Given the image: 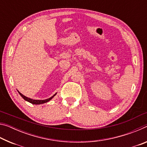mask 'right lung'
<instances>
[{"instance_id":"right-lung-1","label":"right lung","mask_w":147,"mask_h":147,"mask_svg":"<svg viewBox=\"0 0 147 147\" xmlns=\"http://www.w3.org/2000/svg\"><path fill=\"white\" fill-rule=\"evenodd\" d=\"M18 92H19V93L20 95H21L22 97H23V98H24V100L28 102H30V103H32V104H44V103L48 102L49 101L51 100V99L53 98L54 96L56 94V93L54 94V95L53 96H51V98H47V99H45V100H34V99H32L30 98H28V97H27V96L23 95V94L20 93L19 91H18Z\"/></svg>"}]
</instances>
